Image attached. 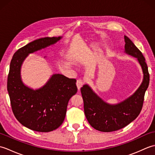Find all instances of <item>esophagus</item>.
<instances>
[{"label":"esophagus","instance_id":"1","mask_svg":"<svg viewBox=\"0 0 155 155\" xmlns=\"http://www.w3.org/2000/svg\"><path fill=\"white\" fill-rule=\"evenodd\" d=\"M84 84V81L82 79H78L77 81V86L78 90H80V88L82 87V86Z\"/></svg>","mask_w":155,"mask_h":155}]
</instances>
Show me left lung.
Here are the masks:
<instances>
[{
    "label": "left lung",
    "mask_w": 155,
    "mask_h": 155,
    "mask_svg": "<svg viewBox=\"0 0 155 155\" xmlns=\"http://www.w3.org/2000/svg\"><path fill=\"white\" fill-rule=\"evenodd\" d=\"M124 52L136 58L143 71V81L137 90L120 103L109 104L88 84H84L81 88L87 119L92 127L101 132L121 129L135 119L142 109L144 93L149 84V71L142 52L127 36H124Z\"/></svg>",
    "instance_id": "1"
}]
</instances>
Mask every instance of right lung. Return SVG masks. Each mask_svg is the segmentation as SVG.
<instances>
[{
    "label": "right lung",
    "mask_w": 155,
    "mask_h": 155,
    "mask_svg": "<svg viewBox=\"0 0 155 155\" xmlns=\"http://www.w3.org/2000/svg\"><path fill=\"white\" fill-rule=\"evenodd\" d=\"M62 38L45 37L30 42L15 52L10 64L7 91L13 113L23 126L37 132H51L63 123L68 101L77 92V81L53 74L43 86L33 89L22 82L21 67L29 54L53 45Z\"/></svg>",
    "instance_id": "1"
}]
</instances>
